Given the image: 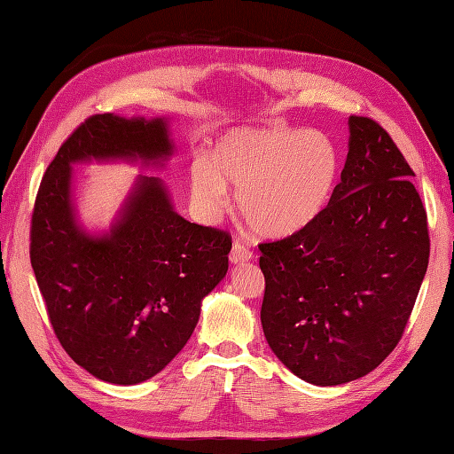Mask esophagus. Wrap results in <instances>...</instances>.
Segmentation results:
<instances>
[{"mask_svg":"<svg viewBox=\"0 0 454 454\" xmlns=\"http://www.w3.org/2000/svg\"><path fill=\"white\" fill-rule=\"evenodd\" d=\"M252 255H254V254H252V250L247 247V244L237 240L235 244H232L231 254H229V260H231L232 263H242V262L252 260Z\"/></svg>","mask_w":454,"mask_h":454,"instance_id":"esophagus-1","label":"esophagus"}]
</instances>
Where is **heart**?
<instances>
[{"mask_svg": "<svg viewBox=\"0 0 454 454\" xmlns=\"http://www.w3.org/2000/svg\"><path fill=\"white\" fill-rule=\"evenodd\" d=\"M340 156L315 129H235L191 168L192 204L215 219L229 204L227 183L239 189V210L262 237L283 239L311 225L338 181Z\"/></svg>", "mask_w": 454, "mask_h": 454, "instance_id": "b5f03b06", "label": "heart"}]
</instances>
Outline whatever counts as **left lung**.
I'll return each instance as SVG.
<instances>
[{"instance_id":"obj_1","label":"left lung","mask_w":454,"mask_h":454,"mask_svg":"<svg viewBox=\"0 0 454 454\" xmlns=\"http://www.w3.org/2000/svg\"><path fill=\"white\" fill-rule=\"evenodd\" d=\"M349 133L341 181L321 215L257 244L267 344L315 386L357 380L395 349L430 260L405 156L372 118L349 116Z\"/></svg>"}]
</instances>
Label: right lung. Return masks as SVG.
<instances>
[{
  "label": "right lung",
  "instance_id": "1",
  "mask_svg": "<svg viewBox=\"0 0 454 454\" xmlns=\"http://www.w3.org/2000/svg\"><path fill=\"white\" fill-rule=\"evenodd\" d=\"M169 153L164 120L95 114L60 145L35 194L30 263L49 323L70 359L110 384L149 380L183 349L202 298L227 273L232 240L176 214L158 177H141L108 237H85L70 164Z\"/></svg>",
  "mask_w": 454,
  "mask_h": 454
}]
</instances>
